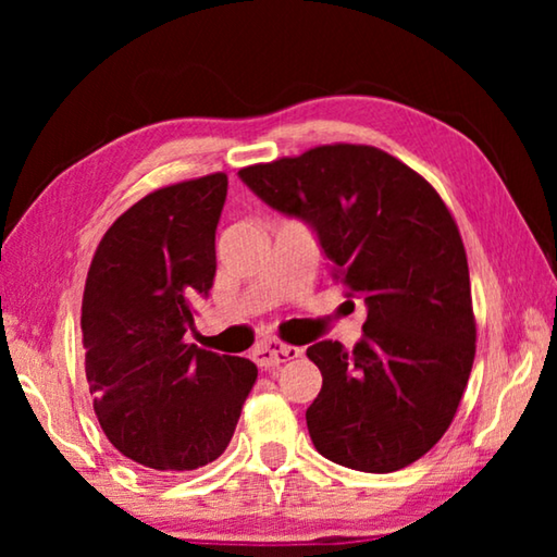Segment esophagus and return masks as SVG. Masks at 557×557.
<instances>
[{
  "mask_svg": "<svg viewBox=\"0 0 557 557\" xmlns=\"http://www.w3.org/2000/svg\"><path fill=\"white\" fill-rule=\"evenodd\" d=\"M301 348L282 344L277 338H270V342H262L252 351V361H256L260 369H275V366L292 361V358H299Z\"/></svg>",
  "mask_w": 557,
  "mask_h": 557,
  "instance_id": "obj_1",
  "label": "esophagus"
}]
</instances>
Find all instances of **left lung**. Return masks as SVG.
<instances>
[{
	"mask_svg": "<svg viewBox=\"0 0 557 557\" xmlns=\"http://www.w3.org/2000/svg\"><path fill=\"white\" fill-rule=\"evenodd\" d=\"M238 176L272 209L312 225L332 277L369 307L354 351L307 348L322 391L307 408L319 455L388 474L455 420L476 354L465 243L428 178L369 145H322Z\"/></svg>",
	"mask_w": 557,
	"mask_h": 557,
	"instance_id": "left-lung-1",
	"label": "left lung"
}]
</instances>
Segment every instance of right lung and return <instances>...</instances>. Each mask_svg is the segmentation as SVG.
I'll list each match as a JSON object with an SVG mask.
<instances>
[{"instance_id": "obj_1", "label": "right lung", "mask_w": 557, "mask_h": 557, "mask_svg": "<svg viewBox=\"0 0 557 557\" xmlns=\"http://www.w3.org/2000/svg\"><path fill=\"white\" fill-rule=\"evenodd\" d=\"M228 176L162 186L102 235L83 292L86 379L106 437L137 465L191 471L219 459L258 366L184 334L215 277Z\"/></svg>"}]
</instances>
